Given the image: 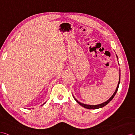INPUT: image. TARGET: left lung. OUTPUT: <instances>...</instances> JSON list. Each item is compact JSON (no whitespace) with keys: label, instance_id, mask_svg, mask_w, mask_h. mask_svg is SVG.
<instances>
[{"label":"left lung","instance_id":"1","mask_svg":"<svg viewBox=\"0 0 135 135\" xmlns=\"http://www.w3.org/2000/svg\"><path fill=\"white\" fill-rule=\"evenodd\" d=\"M117 58H118L117 55ZM120 74H119V82H118V86H117V89H116V90H115V91L114 92V94H113V95L111 96V97L108 100H107V101H106V102H103V103H102L99 104V105H86V104H84V103H82L78 101V100H77L74 97V98H75V101H76L77 102H78L80 105H81V106L85 107V108H86V109H99V108H102V107H104L105 106H106V105H107V104H108V103L111 101V100H112V99H113V98L114 97V96H115V94H116L117 92V91H118V89L119 85V83H120Z\"/></svg>","mask_w":135,"mask_h":135}]
</instances>
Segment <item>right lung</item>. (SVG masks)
Listing matches in <instances>:
<instances>
[{
    "instance_id": "add662e5",
    "label": "right lung",
    "mask_w": 135,
    "mask_h": 135,
    "mask_svg": "<svg viewBox=\"0 0 135 135\" xmlns=\"http://www.w3.org/2000/svg\"><path fill=\"white\" fill-rule=\"evenodd\" d=\"M45 103H46V102H45ZM45 103H44V104H43V105H44V104H45Z\"/></svg>"
}]
</instances>
